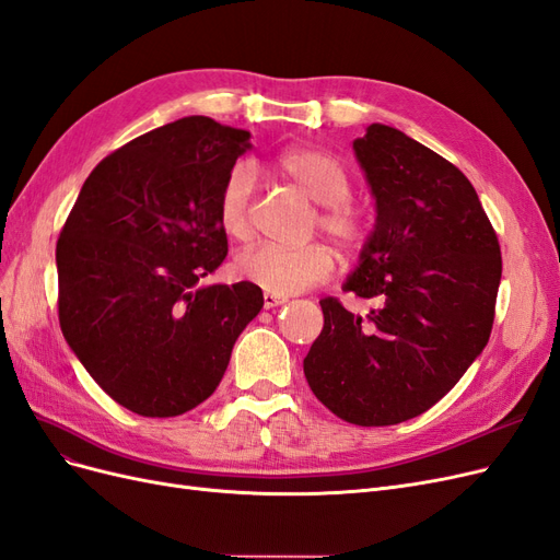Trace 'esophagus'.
Returning <instances> with one entry per match:
<instances>
[{"label":"esophagus","mask_w":560,"mask_h":560,"mask_svg":"<svg viewBox=\"0 0 560 560\" xmlns=\"http://www.w3.org/2000/svg\"><path fill=\"white\" fill-rule=\"evenodd\" d=\"M282 303H287V296H276V294H264V307L266 311H271V307H278V305H282Z\"/></svg>","instance_id":"1"}]
</instances>
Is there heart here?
Instances as JSON below:
<instances>
[{"instance_id": "heart-1", "label": "heart", "mask_w": 560, "mask_h": 560, "mask_svg": "<svg viewBox=\"0 0 560 560\" xmlns=\"http://www.w3.org/2000/svg\"><path fill=\"white\" fill-rule=\"evenodd\" d=\"M280 178L296 185L303 195L319 203L315 229L329 236L342 253L352 255L371 234L369 210L350 197L352 178L347 166L329 150L294 145L273 160ZM255 176L247 164L231 166L218 195V224L226 236L243 241L253 231ZM236 276L276 296H292L311 289L334 271V255L324 243L299 247L255 245L236 257Z\"/></svg>"}]
</instances>
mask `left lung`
<instances>
[{
  "instance_id": "left-lung-1",
  "label": "left lung",
  "mask_w": 560,
  "mask_h": 560,
  "mask_svg": "<svg viewBox=\"0 0 560 560\" xmlns=\"http://www.w3.org/2000/svg\"><path fill=\"white\" fill-rule=\"evenodd\" d=\"M354 152L377 224L345 292L365 317L319 301L324 329L303 359L313 394L357 427L419 417L464 377L495 317L503 259L470 180L431 148L371 125Z\"/></svg>"
}]
</instances>
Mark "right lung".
Masks as SVG:
<instances>
[{
    "label": "right lung",
    "mask_w": 560,
    "mask_h": 560,
    "mask_svg": "<svg viewBox=\"0 0 560 560\" xmlns=\"http://www.w3.org/2000/svg\"><path fill=\"white\" fill-rule=\"evenodd\" d=\"M249 131L191 115L110 152L57 238V315L92 380L141 417L197 408L264 305L253 282L199 280L226 257L218 195Z\"/></svg>",
    "instance_id": "right-lung-1"
}]
</instances>
